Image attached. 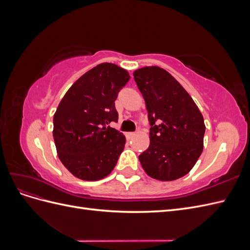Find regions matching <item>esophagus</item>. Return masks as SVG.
I'll return each instance as SVG.
<instances>
[{
	"mask_svg": "<svg viewBox=\"0 0 250 250\" xmlns=\"http://www.w3.org/2000/svg\"><path fill=\"white\" fill-rule=\"evenodd\" d=\"M135 135V132H127L126 133V137H127V139H131V138H133Z\"/></svg>",
	"mask_w": 250,
	"mask_h": 250,
	"instance_id": "obj_1",
	"label": "esophagus"
}]
</instances>
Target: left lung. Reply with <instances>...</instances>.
I'll list each match as a JSON object with an SVG mask.
<instances>
[{"label": "left lung", "mask_w": 250, "mask_h": 250, "mask_svg": "<svg viewBox=\"0 0 250 250\" xmlns=\"http://www.w3.org/2000/svg\"><path fill=\"white\" fill-rule=\"evenodd\" d=\"M146 102L150 145L139 156L150 177L171 181L191 171L202 152L206 125L197 105L171 74L158 66L133 73Z\"/></svg>", "instance_id": "obj_1"}]
</instances>
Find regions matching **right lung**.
I'll return each instance as SVG.
<instances>
[{
	"instance_id": "obj_1",
	"label": "right lung",
	"mask_w": 250,
	"mask_h": 250,
	"mask_svg": "<svg viewBox=\"0 0 250 250\" xmlns=\"http://www.w3.org/2000/svg\"><path fill=\"white\" fill-rule=\"evenodd\" d=\"M129 74L113 63L86 72L67 90L53 118L59 160L74 176L99 180L113 170L126 139L109 126L118 122L115 101Z\"/></svg>"
}]
</instances>
